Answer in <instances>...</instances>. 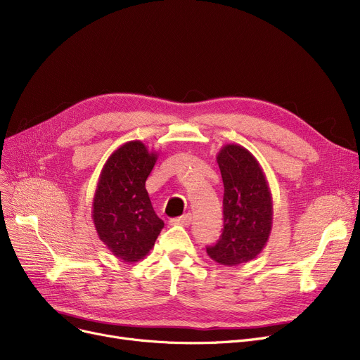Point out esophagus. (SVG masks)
Segmentation results:
<instances>
[{
	"label": "esophagus",
	"instance_id": "1",
	"mask_svg": "<svg viewBox=\"0 0 360 360\" xmlns=\"http://www.w3.org/2000/svg\"><path fill=\"white\" fill-rule=\"evenodd\" d=\"M191 220H193V216L190 213H186L181 217H176V219H172L170 221H172L174 224H182V226H190L191 224Z\"/></svg>",
	"mask_w": 360,
	"mask_h": 360
}]
</instances>
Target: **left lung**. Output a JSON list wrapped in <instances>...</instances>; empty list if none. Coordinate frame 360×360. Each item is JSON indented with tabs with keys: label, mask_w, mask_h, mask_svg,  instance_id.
Returning a JSON list of instances; mask_svg holds the SVG:
<instances>
[{
	"label": "left lung",
	"mask_w": 360,
	"mask_h": 360,
	"mask_svg": "<svg viewBox=\"0 0 360 360\" xmlns=\"http://www.w3.org/2000/svg\"><path fill=\"white\" fill-rule=\"evenodd\" d=\"M216 159L224 185L223 229L207 254L221 266L233 267L254 259L266 247L273 226V198L251 151L226 144Z\"/></svg>",
	"instance_id": "1"
}]
</instances>
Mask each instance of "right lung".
Instances as JSON below:
<instances>
[{"instance_id": "right-lung-1", "label": "right lung", "mask_w": 360, "mask_h": 360, "mask_svg": "<svg viewBox=\"0 0 360 360\" xmlns=\"http://www.w3.org/2000/svg\"><path fill=\"white\" fill-rule=\"evenodd\" d=\"M158 156L139 140L122 144L106 160L94 191V228L106 248L124 262L143 259L165 226L146 190Z\"/></svg>"}]
</instances>
